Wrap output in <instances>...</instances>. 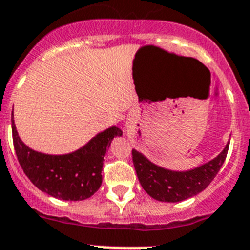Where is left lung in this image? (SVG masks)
<instances>
[{
  "instance_id": "left-lung-1",
  "label": "left lung",
  "mask_w": 250,
  "mask_h": 250,
  "mask_svg": "<svg viewBox=\"0 0 250 250\" xmlns=\"http://www.w3.org/2000/svg\"><path fill=\"white\" fill-rule=\"evenodd\" d=\"M228 148L229 144L213 160L188 171L157 167L136 149L132 150V157L139 183L149 196L158 201L179 202L197 195L211 184L225 163Z\"/></svg>"
}]
</instances>
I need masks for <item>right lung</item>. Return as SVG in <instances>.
Returning a JSON list of instances; mask_svg holds the SVG:
<instances>
[{
	"label": "right lung",
	"instance_id": "1",
	"mask_svg": "<svg viewBox=\"0 0 250 250\" xmlns=\"http://www.w3.org/2000/svg\"><path fill=\"white\" fill-rule=\"evenodd\" d=\"M116 136H122V130L111 127L74 153L48 155L32 150L21 141L12 118L13 146L24 174L39 190L65 201H81L99 190L104 157Z\"/></svg>",
	"mask_w": 250,
	"mask_h": 250
}]
</instances>
